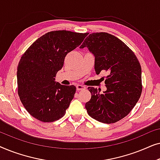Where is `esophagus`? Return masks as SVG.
Segmentation results:
<instances>
[{
  "mask_svg": "<svg viewBox=\"0 0 160 160\" xmlns=\"http://www.w3.org/2000/svg\"><path fill=\"white\" fill-rule=\"evenodd\" d=\"M85 87L83 86L82 84H77L76 85V89L77 90H82V89H84Z\"/></svg>",
  "mask_w": 160,
  "mask_h": 160,
  "instance_id": "1",
  "label": "esophagus"
}]
</instances>
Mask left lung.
Here are the masks:
<instances>
[{
    "instance_id": "8db88e82",
    "label": "left lung",
    "mask_w": 160,
    "mask_h": 160,
    "mask_svg": "<svg viewBox=\"0 0 160 160\" xmlns=\"http://www.w3.org/2000/svg\"><path fill=\"white\" fill-rule=\"evenodd\" d=\"M88 48L95 57V71H108L106 90L88 87L91 99L85 108L92 118L111 124L125 117L138 101L142 92L141 67L133 52L121 40L107 32L89 34L80 48Z\"/></svg>"
}]
</instances>
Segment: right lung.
<instances>
[{
	"label": "right lung",
	"mask_w": 160,
	"mask_h": 160,
	"mask_svg": "<svg viewBox=\"0 0 160 160\" xmlns=\"http://www.w3.org/2000/svg\"><path fill=\"white\" fill-rule=\"evenodd\" d=\"M87 33L51 31L37 39L20 59L17 67L18 95L32 117L52 122L65 114L76 92L73 85L55 82L65 56L78 47Z\"/></svg>",
	"instance_id": "1"
}]
</instances>
